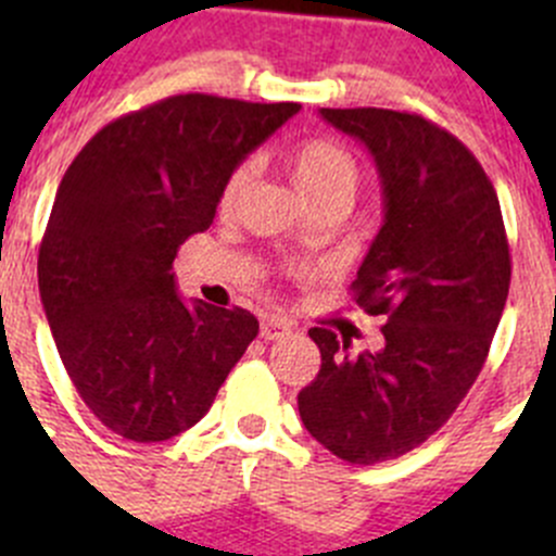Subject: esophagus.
<instances>
[{
    "label": "esophagus",
    "mask_w": 556,
    "mask_h": 556,
    "mask_svg": "<svg viewBox=\"0 0 556 556\" xmlns=\"http://www.w3.org/2000/svg\"><path fill=\"white\" fill-rule=\"evenodd\" d=\"M290 333V325L279 317H266L261 323V339L263 341H274V339H282V336Z\"/></svg>",
    "instance_id": "34e87169"
}]
</instances>
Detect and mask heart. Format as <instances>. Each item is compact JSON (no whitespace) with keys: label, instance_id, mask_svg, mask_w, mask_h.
<instances>
[{"label":"heart","instance_id":"b5f03b06","mask_svg":"<svg viewBox=\"0 0 556 556\" xmlns=\"http://www.w3.org/2000/svg\"><path fill=\"white\" fill-rule=\"evenodd\" d=\"M288 169L293 174V182L309 204L325 199H352L357 188V164L339 142L325 137L301 139L299 144L288 150ZM252 179V164L242 161L233 166L231 174L223 182L217 206L220 212H233L242 201L247 185Z\"/></svg>","mask_w":556,"mask_h":556}]
</instances>
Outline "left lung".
Instances as JSON below:
<instances>
[{"label": "left lung", "instance_id": "8db88e82", "mask_svg": "<svg viewBox=\"0 0 556 556\" xmlns=\"http://www.w3.org/2000/svg\"><path fill=\"white\" fill-rule=\"evenodd\" d=\"M374 155L384 226L352 295L387 317L384 346L312 328L323 366L299 392L301 422L336 457L395 459L425 444L463 403L490 355L511 285L501 201L476 155L422 115L379 106L319 110Z\"/></svg>", "mask_w": 556, "mask_h": 556}]
</instances>
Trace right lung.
I'll return each mask as SVG.
<instances>
[{"mask_svg": "<svg viewBox=\"0 0 556 556\" xmlns=\"http://www.w3.org/2000/svg\"><path fill=\"white\" fill-rule=\"evenodd\" d=\"M295 102L179 93L106 123L77 153L39 244V295L93 417L137 444L193 428L257 336L247 309L185 304L172 263L223 182Z\"/></svg>", "mask_w": 556, "mask_h": 556, "instance_id": "1", "label": "right lung"}]
</instances>
